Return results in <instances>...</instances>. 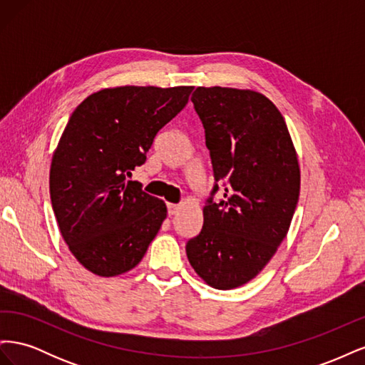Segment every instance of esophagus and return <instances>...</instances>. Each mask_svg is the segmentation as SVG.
<instances>
[{
  "label": "esophagus",
  "mask_w": 365,
  "mask_h": 365,
  "mask_svg": "<svg viewBox=\"0 0 365 365\" xmlns=\"http://www.w3.org/2000/svg\"><path fill=\"white\" fill-rule=\"evenodd\" d=\"M178 210H180V205L178 204H169L168 205V213L172 216V215H175V213H178Z\"/></svg>",
  "instance_id": "obj_1"
}]
</instances>
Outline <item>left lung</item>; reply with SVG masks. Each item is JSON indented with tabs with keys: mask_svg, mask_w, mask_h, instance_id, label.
<instances>
[{
	"mask_svg": "<svg viewBox=\"0 0 365 365\" xmlns=\"http://www.w3.org/2000/svg\"><path fill=\"white\" fill-rule=\"evenodd\" d=\"M195 111L205 129L215 187L201 233L185 252L192 268L215 289H235L267 267L291 227L300 196V165L284 118L252 90L197 86Z\"/></svg>",
	"mask_w": 365,
	"mask_h": 365,
	"instance_id": "8db88e82",
	"label": "left lung"
}]
</instances>
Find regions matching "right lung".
<instances>
[{
  "instance_id": "right-lung-1",
  "label": "right lung",
  "mask_w": 365,
  "mask_h": 365,
  "mask_svg": "<svg viewBox=\"0 0 365 365\" xmlns=\"http://www.w3.org/2000/svg\"><path fill=\"white\" fill-rule=\"evenodd\" d=\"M193 86H115L88 96L65 126L50 168V197L73 256L98 277L135 268L168 216L130 181L158 130Z\"/></svg>"
}]
</instances>
